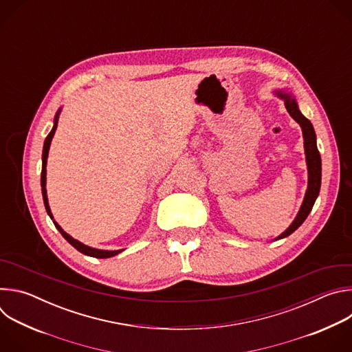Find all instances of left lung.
<instances>
[{
	"label": "left lung",
	"mask_w": 352,
	"mask_h": 352,
	"mask_svg": "<svg viewBox=\"0 0 352 352\" xmlns=\"http://www.w3.org/2000/svg\"><path fill=\"white\" fill-rule=\"evenodd\" d=\"M276 94L284 100V104L287 111L289 113V116L300 125L302 128V133H304V147H305V155H307V164H308V189L304 197V202L302 206H300L295 220L292 221V224L280 235L277 236V239L285 238L289 234H292L300 224H302L308 214L311 213L314 205H315V200L319 195L320 190V182H322V159H320V153L318 150L316 146V133L314 129V125L311 124V121L300 114L298 104L295 102V98L285 91L277 90Z\"/></svg>",
	"instance_id": "left-lung-1"
}]
</instances>
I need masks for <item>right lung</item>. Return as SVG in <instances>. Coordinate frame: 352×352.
Masks as SVG:
<instances>
[{"label": "right lung", "instance_id": "add662e5", "mask_svg": "<svg viewBox=\"0 0 352 352\" xmlns=\"http://www.w3.org/2000/svg\"><path fill=\"white\" fill-rule=\"evenodd\" d=\"M61 111V110H60ZM60 111L57 113L56 116V120H54V126L52 129V132H50L44 140V146H43V156H41V160H43V164H41V193H43V200H44V206H45V210L48 213V216L53 219V214H52V210H50V206H48V199H47V190H45V166H47V157H48V150H50V144H52V139L56 133V129H57V124H58V114ZM54 226L57 227V230L61 232V235L75 248L78 249L79 252H82L83 255H87V256H91V258H98V259H106V258H111V256H116L118 255L120 252H122V249H118V250H103V249H96V248H90L87 245H83L82 242L76 241L75 238H72L69 234H67L56 221H54Z\"/></svg>", "mask_w": 352, "mask_h": 352}]
</instances>
